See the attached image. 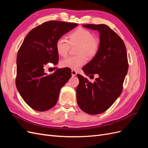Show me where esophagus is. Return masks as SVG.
I'll return each mask as SVG.
<instances>
[{
  "label": "esophagus",
  "mask_w": 148,
  "mask_h": 148,
  "mask_svg": "<svg viewBox=\"0 0 148 148\" xmlns=\"http://www.w3.org/2000/svg\"><path fill=\"white\" fill-rule=\"evenodd\" d=\"M77 75V71H76L75 70H71V76H72V77H75L76 75Z\"/></svg>",
  "instance_id": "obj_1"
}]
</instances>
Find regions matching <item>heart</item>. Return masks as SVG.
<instances>
[{
    "label": "heart",
    "mask_w": 148,
    "mask_h": 148,
    "mask_svg": "<svg viewBox=\"0 0 148 148\" xmlns=\"http://www.w3.org/2000/svg\"><path fill=\"white\" fill-rule=\"evenodd\" d=\"M68 38L69 41L63 38L58 39L56 49L58 54L65 57L69 52L70 45H78L77 49V53L78 55L66 57L60 63L64 68L76 70L86 63L85 56L92 58L97 54L99 43L92 32L83 28H78L71 31L69 34Z\"/></svg>",
    "instance_id": "b5f03b06"
}]
</instances>
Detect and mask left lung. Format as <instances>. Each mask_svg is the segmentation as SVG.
<instances>
[{
	"mask_svg": "<svg viewBox=\"0 0 148 148\" xmlns=\"http://www.w3.org/2000/svg\"><path fill=\"white\" fill-rule=\"evenodd\" d=\"M83 26L97 30L100 34L99 51L83 68L85 75L93 77L97 73L99 77L91 83L77 75L79 83L77 87V101L84 112L96 115L108 109L122 93L128 69L127 53L122 39L107 25Z\"/></svg>",
	"mask_w": 148,
	"mask_h": 148,
	"instance_id": "obj_1",
	"label": "left lung"
}]
</instances>
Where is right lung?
<instances>
[{"label":"right lung","mask_w":148,"mask_h":148,"mask_svg":"<svg viewBox=\"0 0 148 148\" xmlns=\"http://www.w3.org/2000/svg\"><path fill=\"white\" fill-rule=\"evenodd\" d=\"M77 26L60 21H46L29 31L18 52L16 88L25 102L35 110L46 111L54 106L60 89L71 78L68 68L57 69L51 75L44 70L48 63L57 64V41Z\"/></svg>","instance_id":"1"}]
</instances>
